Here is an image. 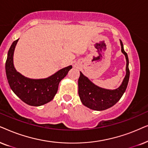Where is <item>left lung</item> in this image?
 I'll return each mask as SVG.
<instances>
[{"label": "left lung", "instance_id": "obj_1", "mask_svg": "<svg viewBox=\"0 0 148 148\" xmlns=\"http://www.w3.org/2000/svg\"><path fill=\"white\" fill-rule=\"evenodd\" d=\"M120 42L121 45V51L125 55L127 61V66L126 75L119 88L111 90L99 87L80 72V77L78 82V95L82 104L90 109L97 111L108 109L115 105L125 92L130 76L129 62L127 53L124 50L123 44L121 40Z\"/></svg>", "mask_w": 148, "mask_h": 148}]
</instances>
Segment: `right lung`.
I'll list each match as a JSON object with an SVG mask.
<instances>
[{"label":"right lung","mask_w":148,"mask_h":148,"mask_svg":"<svg viewBox=\"0 0 148 148\" xmlns=\"http://www.w3.org/2000/svg\"><path fill=\"white\" fill-rule=\"evenodd\" d=\"M19 39L10 47L5 64L7 80L11 90L21 101L32 106H40L53 99L61 80L66 76L72 66L61 69L46 78L32 79L17 72L13 64V54Z\"/></svg>","instance_id":"add662e5"}]
</instances>
